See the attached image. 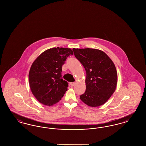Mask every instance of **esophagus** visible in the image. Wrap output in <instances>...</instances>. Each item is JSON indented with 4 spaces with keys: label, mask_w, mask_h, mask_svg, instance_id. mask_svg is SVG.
Listing matches in <instances>:
<instances>
[{
    "label": "esophagus",
    "mask_w": 146,
    "mask_h": 146,
    "mask_svg": "<svg viewBox=\"0 0 146 146\" xmlns=\"http://www.w3.org/2000/svg\"><path fill=\"white\" fill-rule=\"evenodd\" d=\"M76 84L75 82H72V83H70V86H73L74 85Z\"/></svg>",
    "instance_id": "obj_1"
}]
</instances>
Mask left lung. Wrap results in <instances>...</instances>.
I'll list each match as a JSON object with an SVG mask.
<instances>
[{
  "mask_svg": "<svg viewBox=\"0 0 146 146\" xmlns=\"http://www.w3.org/2000/svg\"><path fill=\"white\" fill-rule=\"evenodd\" d=\"M76 58L86 73V90L80 100L89 106L105 104L115 90L117 72L111 59L104 51L95 49H73Z\"/></svg>",
  "mask_w": 146,
  "mask_h": 146,
  "instance_id": "obj_1",
  "label": "left lung"
}]
</instances>
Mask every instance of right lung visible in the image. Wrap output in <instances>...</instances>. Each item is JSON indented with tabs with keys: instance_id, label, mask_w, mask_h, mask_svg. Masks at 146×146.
<instances>
[{
	"instance_id": "1",
	"label": "right lung",
	"mask_w": 146,
	"mask_h": 146,
	"mask_svg": "<svg viewBox=\"0 0 146 146\" xmlns=\"http://www.w3.org/2000/svg\"><path fill=\"white\" fill-rule=\"evenodd\" d=\"M73 54L70 48H52L43 52L32 63L28 75L29 86L42 104H55L67 90L68 83L62 78V67Z\"/></svg>"
}]
</instances>
